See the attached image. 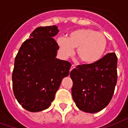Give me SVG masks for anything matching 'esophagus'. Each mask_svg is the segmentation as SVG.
Segmentation results:
<instances>
[{
    "label": "esophagus",
    "mask_w": 128,
    "mask_h": 128,
    "mask_svg": "<svg viewBox=\"0 0 128 128\" xmlns=\"http://www.w3.org/2000/svg\"><path fill=\"white\" fill-rule=\"evenodd\" d=\"M75 68V65L74 64H72V66H71V67H70V70H72V69H74Z\"/></svg>",
    "instance_id": "34e87169"
}]
</instances>
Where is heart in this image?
<instances>
[{"label":"heart","mask_w":128,"mask_h":128,"mask_svg":"<svg viewBox=\"0 0 128 128\" xmlns=\"http://www.w3.org/2000/svg\"><path fill=\"white\" fill-rule=\"evenodd\" d=\"M58 42L64 57L72 56L74 48H77V56L85 64H93L99 61L104 56L107 45L104 34L90 29L75 30L67 38H61Z\"/></svg>","instance_id":"b5f03b06"}]
</instances>
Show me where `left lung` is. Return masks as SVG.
<instances>
[{
  "label": "left lung",
  "instance_id": "8db88e82",
  "mask_svg": "<svg viewBox=\"0 0 128 128\" xmlns=\"http://www.w3.org/2000/svg\"><path fill=\"white\" fill-rule=\"evenodd\" d=\"M117 57L108 53L93 64L78 65L70 72L72 99L80 110L99 112L110 103L117 82Z\"/></svg>",
  "mask_w": 128,
  "mask_h": 128
}]
</instances>
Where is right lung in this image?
<instances>
[{
  "mask_svg": "<svg viewBox=\"0 0 128 128\" xmlns=\"http://www.w3.org/2000/svg\"><path fill=\"white\" fill-rule=\"evenodd\" d=\"M56 25L40 26L21 45L15 58L12 86L18 103L29 112L49 107L71 64L56 58L59 46Z\"/></svg>",
  "mask_w": 128,
  "mask_h": 128,
  "instance_id": "add662e5",
  "label": "right lung"
}]
</instances>
